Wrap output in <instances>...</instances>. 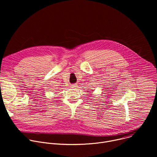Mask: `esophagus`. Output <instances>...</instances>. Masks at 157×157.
I'll return each mask as SVG.
<instances>
[{"label":"esophagus","instance_id":"esophagus-1","mask_svg":"<svg viewBox=\"0 0 157 157\" xmlns=\"http://www.w3.org/2000/svg\"><path fill=\"white\" fill-rule=\"evenodd\" d=\"M71 86H72V87H77V86L75 85V84H73Z\"/></svg>","mask_w":157,"mask_h":157}]
</instances>
